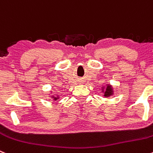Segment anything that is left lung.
Returning <instances> with one entry per match:
<instances>
[{
  "label": "left lung",
  "mask_w": 153,
  "mask_h": 153,
  "mask_svg": "<svg viewBox=\"0 0 153 153\" xmlns=\"http://www.w3.org/2000/svg\"><path fill=\"white\" fill-rule=\"evenodd\" d=\"M112 94V88L110 85H108L107 88H105V91L104 93V96L105 97H109Z\"/></svg>",
  "instance_id": "8db88e82"
}]
</instances>
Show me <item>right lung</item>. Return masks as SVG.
<instances>
[{
  "label": "right lung",
  "mask_w": 153,
  "mask_h": 153,
  "mask_svg": "<svg viewBox=\"0 0 153 153\" xmlns=\"http://www.w3.org/2000/svg\"><path fill=\"white\" fill-rule=\"evenodd\" d=\"M53 98H54V100H56L58 99V97H53Z\"/></svg>",
  "instance_id": "obj_1"
}]
</instances>
